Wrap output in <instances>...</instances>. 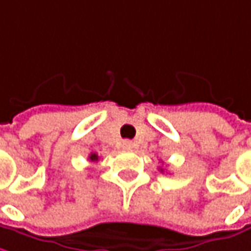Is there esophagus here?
Instances as JSON below:
<instances>
[{"label":"esophagus","mask_w":251,"mask_h":251,"mask_svg":"<svg viewBox=\"0 0 251 251\" xmlns=\"http://www.w3.org/2000/svg\"><path fill=\"white\" fill-rule=\"evenodd\" d=\"M124 147H125L126 149H132V147H133V144H132L130 141H125V142H124Z\"/></svg>","instance_id":"1"}]
</instances>
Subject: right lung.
<instances>
[{"mask_svg":"<svg viewBox=\"0 0 251 251\" xmlns=\"http://www.w3.org/2000/svg\"><path fill=\"white\" fill-rule=\"evenodd\" d=\"M90 161H98L99 159V156H98V153H90Z\"/></svg>","mask_w":251,"mask_h":251,"instance_id":"1","label":"right lung"}]
</instances>
